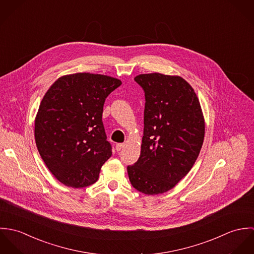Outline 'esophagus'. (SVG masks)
I'll list each match as a JSON object with an SVG mask.
<instances>
[{"label": "esophagus", "instance_id": "34e87169", "mask_svg": "<svg viewBox=\"0 0 254 254\" xmlns=\"http://www.w3.org/2000/svg\"><path fill=\"white\" fill-rule=\"evenodd\" d=\"M124 146H125V144H117L115 147H116V150H117V151H120L121 149H123Z\"/></svg>", "mask_w": 254, "mask_h": 254}]
</instances>
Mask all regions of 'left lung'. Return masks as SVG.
Wrapping results in <instances>:
<instances>
[{"label":"left lung","instance_id":"8db88e82","mask_svg":"<svg viewBox=\"0 0 254 254\" xmlns=\"http://www.w3.org/2000/svg\"><path fill=\"white\" fill-rule=\"evenodd\" d=\"M145 92L141 155L127 166L132 186L145 194L163 193L194 164L204 139V119L190 85L179 76L141 74Z\"/></svg>","mask_w":254,"mask_h":254}]
</instances>
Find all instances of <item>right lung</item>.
<instances>
[{"instance_id":"obj_1","label":"right lung","mask_w":254,"mask_h":254,"mask_svg":"<svg viewBox=\"0 0 254 254\" xmlns=\"http://www.w3.org/2000/svg\"><path fill=\"white\" fill-rule=\"evenodd\" d=\"M121 85L107 75L76 73L59 78L45 94L35 119L39 153L64 185L96 183L111 156L102 120L106 99Z\"/></svg>"}]
</instances>
